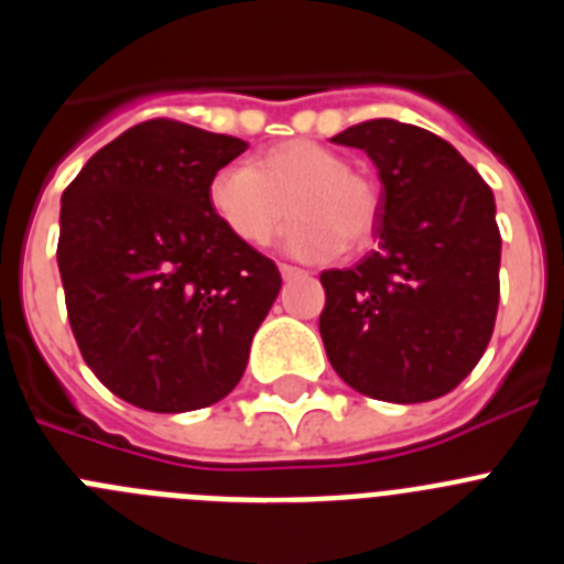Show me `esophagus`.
Returning a JSON list of instances; mask_svg holds the SVG:
<instances>
[{"instance_id":"34e87169","label":"esophagus","mask_w":564,"mask_h":564,"mask_svg":"<svg viewBox=\"0 0 564 564\" xmlns=\"http://www.w3.org/2000/svg\"><path fill=\"white\" fill-rule=\"evenodd\" d=\"M279 273H282V279H296V276H302V268H293V265H285V262H282V265H279Z\"/></svg>"}]
</instances>
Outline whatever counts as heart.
Returning a JSON list of instances; mask_svg holds the SVG:
<instances>
[{"instance_id":"heart-1","label":"heart","mask_w":564,"mask_h":564,"mask_svg":"<svg viewBox=\"0 0 564 564\" xmlns=\"http://www.w3.org/2000/svg\"><path fill=\"white\" fill-rule=\"evenodd\" d=\"M288 212L285 248L302 259H330L364 246L378 217V192L364 174L344 166L330 149L313 141L271 147L253 166H223L208 183V206L234 239L262 248Z\"/></svg>"}]
</instances>
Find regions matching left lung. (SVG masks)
I'll return each mask as SVG.
<instances>
[{
	"mask_svg": "<svg viewBox=\"0 0 564 564\" xmlns=\"http://www.w3.org/2000/svg\"><path fill=\"white\" fill-rule=\"evenodd\" d=\"M333 143L370 154L381 177L378 248L325 271L318 333L344 383L361 395L421 403L475 370L500 305L495 194L452 143L376 118Z\"/></svg>",
	"mask_w": 564,
	"mask_h": 564,
	"instance_id": "obj_1",
	"label": "left lung"
}]
</instances>
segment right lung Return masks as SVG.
<instances>
[{"mask_svg":"<svg viewBox=\"0 0 564 564\" xmlns=\"http://www.w3.org/2000/svg\"><path fill=\"white\" fill-rule=\"evenodd\" d=\"M248 143L169 118L127 129L62 194L58 273L98 381L147 412L223 401L282 288L273 259L223 228L214 172Z\"/></svg>","mask_w":564,"mask_h":564,"instance_id":"obj_1","label":"right lung"}]
</instances>
